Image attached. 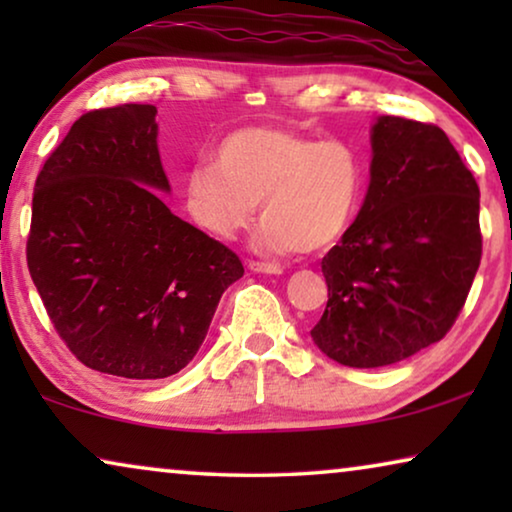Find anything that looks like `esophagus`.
<instances>
[{
	"mask_svg": "<svg viewBox=\"0 0 512 512\" xmlns=\"http://www.w3.org/2000/svg\"><path fill=\"white\" fill-rule=\"evenodd\" d=\"M249 270L251 272H258V275H282V268L275 263H261V261H251L249 263Z\"/></svg>",
	"mask_w": 512,
	"mask_h": 512,
	"instance_id": "34e87169",
	"label": "esophagus"
}]
</instances>
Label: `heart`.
I'll return each mask as SVG.
<instances>
[{"label": "heart", "mask_w": 512, "mask_h": 512, "mask_svg": "<svg viewBox=\"0 0 512 512\" xmlns=\"http://www.w3.org/2000/svg\"><path fill=\"white\" fill-rule=\"evenodd\" d=\"M363 186L366 167L352 144L258 125L223 137L214 163L193 165L181 181V202L216 240H233L261 209L258 249L314 254L347 233Z\"/></svg>", "instance_id": "b5f03b06"}]
</instances>
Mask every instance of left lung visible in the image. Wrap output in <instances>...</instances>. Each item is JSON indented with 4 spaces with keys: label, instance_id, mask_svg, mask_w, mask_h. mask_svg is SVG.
<instances>
[{
    "label": "left lung",
    "instance_id": "left-lung-1",
    "mask_svg": "<svg viewBox=\"0 0 512 512\" xmlns=\"http://www.w3.org/2000/svg\"><path fill=\"white\" fill-rule=\"evenodd\" d=\"M370 184L321 261L324 317L310 335L328 359L382 368L443 340L482 256L480 188L436 125L377 116Z\"/></svg>",
    "mask_w": 512,
    "mask_h": 512
}]
</instances>
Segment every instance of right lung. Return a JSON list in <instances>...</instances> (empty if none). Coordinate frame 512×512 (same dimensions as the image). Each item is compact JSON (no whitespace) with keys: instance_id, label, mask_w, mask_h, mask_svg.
<instances>
[{"instance_id":"add662e5","label":"right lung","mask_w":512,"mask_h":512,"mask_svg":"<svg viewBox=\"0 0 512 512\" xmlns=\"http://www.w3.org/2000/svg\"><path fill=\"white\" fill-rule=\"evenodd\" d=\"M153 104L83 114L39 172L27 268L55 331L88 368L160 380L193 361L233 251L170 212Z\"/></svg>"}]
</instances>
